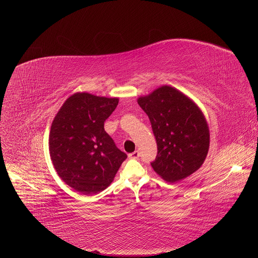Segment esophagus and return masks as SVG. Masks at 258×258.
Instances as JSON below:
<instances>
[{
	"label": "esophagus",
	"instance_id": "obj_1",
	"mask_svg": "<svg viewBox=\"0 0 258 258\" xmlns=\"http://www.w3.org/2000/svg\"><path fill=\"white\" fill-rule=\"evenodd\" d=\"M129 158H132V159H138L140 157V152L139 151H134V152L128 154Z\"/></svg>",
	"mask_w": 258,
	"mask_h": 258
}]
</instances>
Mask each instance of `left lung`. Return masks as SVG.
<instances>
[{
	"instance_id": "8db88e82",
	"label": "left lung",
	"mask_w": 258,
	"mask_h": 258,
	"mask_svg": "<svg viewBox=\"0 0 258 258\" xmlns=\"http://www.w3.org/2000/svg\"><path fill=\"white\" fill-rule=\"evenodd\" d=\"M138 103L149 116L157 143L153 170L172 183L199 170L208 153L209 130L198 106L168 85L139 98Z\"/></svg>"
}]
</instances>
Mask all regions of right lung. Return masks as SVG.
<instances>
[{"instance_id": "obj_1", "label": "right lung", "mask_w": 258, "mask_h": 258, "mask_svg": "<svg viewBox=\"0 0 258 258\" xmlns=\"http://www.w3.org/2000/svg\"><path fill=\"white\" fill-rule=\"evenodd\" d=\"M117 104V98L77 93L64 102L52 123L49 151L54 168L82 195L108 187L127 158L104 129Z\"/></svg>"}]
</instances>
